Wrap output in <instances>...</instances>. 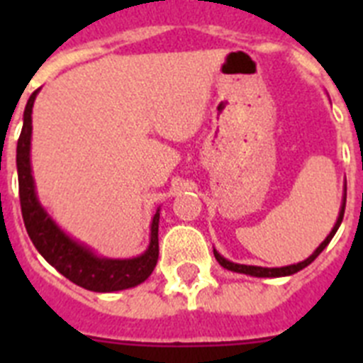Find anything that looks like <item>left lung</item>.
<instances>
[{
    "instance_id": "obj_1",
    "label": "left lung",
    "mask_w": 363,
    "mask_h": 363,
    "mask_svg": "<svg viewBox=\"0 0 363 363\" xmlns=\"http://www.w3.org/2000/svg\"><path fill=\"white\" fill-rule=\"evenodd\" d=\"M344 213H345V203L342 205V211H340V216L338 220H336L335 227H333L331 234L327 236L325 240L322 242V245L316 249V251L313 252V255L309 256L307 259H303V262H300V264H294V265H287V267H274V269H267V267H255V265H240V264H233V262H229V259H225L223 256L218 255L216 251H214V258L218 259V264L221 265V267L229 269V271H234V272H243V274H251V277H259V278H274V277H289V274H294V272L301 271L303 267H307V265L313 262L316 256L320 255V252L323 251L327 247V243L331 242L333 236H335V233L338 230L340 223H342V220H344Z\"/></svg>"
}]
</instances>
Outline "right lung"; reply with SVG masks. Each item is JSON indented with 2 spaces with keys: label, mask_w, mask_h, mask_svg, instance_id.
<instances>
[{
  "label": "right lung",
  "mask_w": 363,
  "mask_h": 363,
  "mask_svg": "<svg viewBox=\"0 0 363 363\" xmlns=\"http://www.w3.org/2000/svg\"><path fill=\"white\" fill-rule=\"evenodd\" d=\"M38 91L30 94L25 107L23 129L18 140V182L19 203L25 227L32 243L56 271L83 289L96 293L129 289L142 284L150 277L158 262V221L160 213L154 214L150 225V245L145 255L133 259L98 258L89 249L82 247L57 229L50 216L41 209L34 192V179L30 172V134H32V105Z\"/></svg>",
  "instance_id": "1"
}]
</instances>
